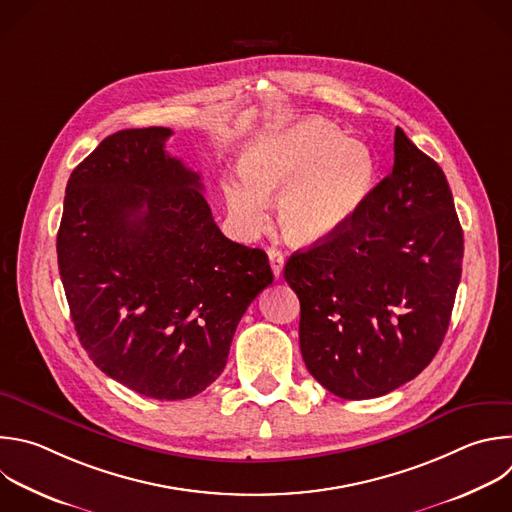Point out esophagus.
<instances>
[{"label":"esophagus","mask_w":512,"mask_h":512,"mask_svg":"<svg viewBox=\"0 0 512 512\" xmlns=\"http://www.w3.org/2000/svg\"><path fill=\"white\" fill-rule=\"evenodd\" d=\"M269 263H271L273 275H275V277H281V273H283V263H285V257H283V253H281L279 249H275V247H271V249H269Z\"/></svg>","instance_id":"esophagus-1"}]
</instances>
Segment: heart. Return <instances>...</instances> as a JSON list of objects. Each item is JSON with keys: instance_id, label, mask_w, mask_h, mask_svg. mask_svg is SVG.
Returning a JSON list of instances; mask_svg holds the SVG:
<instances>
[{"instance_id": "b5f03b06", "label": "heart", "mask_w": 512, "mask_h": 512, "mask_svg": "<svg viewBox=\"0 0 512 512\" xmlns=\"http://www.w3.org/2000/svg\"><path fill=\"white\" fill-rule=\"evenodd\" d=\"M241 177L223 193L233 221L257 231L277 193L283 235L311 245L342 233L366 207L378 179L372 148L337 124L305 116L253 138L241 152Z\"/></svg>"}]
</instances>
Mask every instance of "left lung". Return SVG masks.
I'll use <instances>...</instances> for the list:
<instances>
[{
  "instance_id": "1",
  "label": "left lung",
  "mask_w": 512,
  "mask_h": 512,
  "mask_svg": "<svg viewBox=\"0 0 512 512\" xmlns=\"http://www.w3.org/2000/svg\"><path fill=\"white\" fill-rule=\"evenodd\" d=\"M464 239L442 168L402 128L394 168L342 231L289 257L309 374L344 400L414 380L446 335Z\"/></svg>"
}]
</instances>
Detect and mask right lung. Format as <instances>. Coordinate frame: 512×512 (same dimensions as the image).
<instances>
[{
	"label": "right lung",
	"mask_w": 512,
	"mask_h": 512,
	"mask_svg": "<svg viewBox=\"0 0 512 512\" xmlns=\"http://www.w3.org/2000/svg\"><path fill=\"white\" fill-rule=\"evenodd\" d=\"M170 128L104 138L70 175L58 267L90 360L154 400H187L225 370L249 303L273 283L263 249L227 239Z\"/></svg>",
	"instance_id": "obj_1"
}]
</instances>
